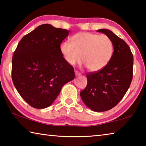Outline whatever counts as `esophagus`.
Masks as SVG:
<instances>
[{
	"label": "esophagus",
	"mask_w": 146,
	"mask_h": 146,
	"mask_svg": "<svg viewBox=\"0 0 146 146\" xmlns=\"http://www.w3.org/2000/svg\"><path fill=\"white\" fill-rule=\"evenodd\" d=\"M75 75H76V76H79V75H80V72H78V71L75 70Z\"/></svg>",
	"instance_id": "esophagus-1"
}]
</instances>
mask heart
Returning a JSON list of instances; mask_svg holds the SVG:
<instances>
[{
  "mask_svg": "<svg viewBox=\"0 0 146 146\" xmlns=\"http://www.w3.org/2000/svg\"><path fill=\"white\" fill-rule=\"evenodd\" d=\"M71 43L63 42L60 50L63 58L70 66L82 61L93 72L102 70L108 65L113 52V42L106 35L80 32L71 38Z\"/></svg>",
  "mask_w": 146,
  "mask_h": 146,
  "instance_id": "b5f03b06",
  "label": "heart"
}]
</instances>
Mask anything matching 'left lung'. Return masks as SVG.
<instances>
[{
  "label": "left lung",
  "instance_id": "left-lung-1",
  "mask_svg": "<svg viewBox=\"0 0 146 146\" xmlns=\"http://www.w3.org/2000/svg\"><path fill=\"white\" fill-rule=\"evenodd\" d=\"M97 31L111 39L114 51L105 68L87 74V86L80 94L89 108L101 112L114 108L126 93L133 79V56L127 43L111 31L101 29Z\"/></svg>",
  "mask_w": 146,
  "mask_h": 146
}]
</instances>
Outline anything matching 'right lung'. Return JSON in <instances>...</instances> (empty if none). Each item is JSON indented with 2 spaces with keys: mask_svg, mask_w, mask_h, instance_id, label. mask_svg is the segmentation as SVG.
I'll use <instances>...</instances> for the list:
<instances>
[{
  "mask_svg": "<svg viewBox=\"0 0 146 146\" xmlns=\"http://www.w3.org/2000/svg\"><path fill=\"white\" fill-rule=\"evenodd\" d=\"M69 33L65 29L42 24L24 36L17 45L12 57V80L31 107H48L62 86L75 78L73 67L64 60L60 50Z\"/></svg>",
  "mask_w": 146,
  "mask_h": 146,
  "instance_id": "right-lung-1",
  "label": "right lung"
}]
</instances>
